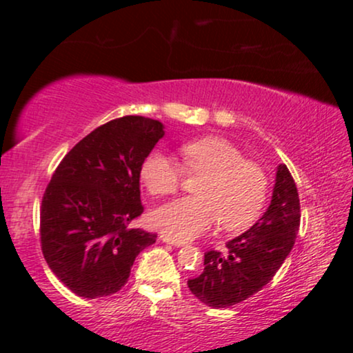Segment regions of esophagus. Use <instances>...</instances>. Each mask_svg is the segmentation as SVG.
<instances>
[{
	"label": "esophagus",
	"instance_id": "esophagus-1",
	"mask_svg": "<svg viewBox=\"0 0 353 353\" xmlns=\"http://www.w3.org/2000/svg\"><path fill=\"white\" fill-rule=\"evenodd\" d=\"M161 239H163L164 242H168V244H172V245H177V247H181V245H185V242H184V241H177V239H174V237H169V236H165V234H161Z\"/></svg>",
	"mask_w": 353,
	"mask_h": 353
}]
</instances>
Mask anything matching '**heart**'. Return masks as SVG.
<instances>
[{
    "label": "heart",
    "mask_w": 353,
    "mask_h": 353,
    "mask_svg": "<svg viewBox=\"0 0 353 353\" xmlns=\"http://www.w3.org/2000/svg\"><path fill=\"white\" fill-rule=\"evenodd\" d=\"M184 169L202 179L196 196L179 197L151 214V222L165 236L185 241L205 232L219 221L224 230L249 228L259 217L269 194V177L257 163L224 137H201L181 145ZM184 169L171 154L154 149L141 165V179L152 196L174 194Z\"/></svg>",
    "instance_id": "heart-1"
}]
</instances>
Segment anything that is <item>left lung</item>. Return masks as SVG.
Listing matches in <instances>:
<instances>
[{
  "label": "left lung",
  "mask_w": 353,
  "mask_h": 353,
  "mask_svg": "<svg viewBox=\"0 0 353 353\" xmlns=\"http://www.w3.org/2000/svg\"><path fill=\"white\" fill-rule=\"evenodd\" d=\"M301 228V201L295 181L281 164L275 174L272 201L264 216L229 241L224 254H204V270L189 279V290L212 309L236 305L267 285L292 250Z\"/></svg>",
  "instance_id": "8db88e82"
}]
</instances>
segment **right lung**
<instances>
[{
	"label": "right lung",
	"mask_w": 353,
	"mask_h": 353,
	"mask_svg": "<svg viewBox=\"0 0 353 353\" xmlns=\"http://www.w3.org/2000/svg\"><path fill=\"white\" fill-rule=\"evenodd\" d=\"M164 125L124 116L99 125L63 157L44 190L41 250L71 292L108 297L128 282L136 257L157 234L129 228L144 212L141 165Z\"/></svg>",
	"instance_id": "1"
}]
</instances>
